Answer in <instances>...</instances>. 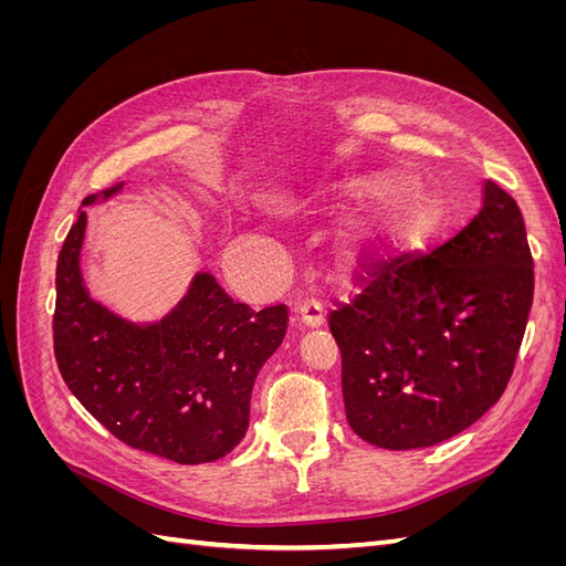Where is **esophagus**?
Returning a JSON list of instances; mask_svg holds the SVG:
<instances>
[{"label": "esophagus", "instance_id": "obj_1", "mask_svg": "<svg viewBox=\"0 0 566 566\" xmlns=\"http://www.w3.org/2000/svg\"><path fill=\"white\" fill-rule=\"evenodd\" d=\"M295 314L300 316V321L306 325V328H318L325 321L323 314V304L318 300H304L295 306Z\"/></svg>", "mask_w": 566, "mask_h": 566}]
</instances>
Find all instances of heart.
Here are the masks:
<instances>
[{"label":"heart","mask_w":566,"mask_h":566,"mask_svg":"<svg viewBox=\"0 0 566 566\" xmlns=\"http://www.w3.org/2000/svg\"><path fill=\"white\" fill-rule=\"evenodd\" d=\"M391 188L387 179L378 177H361L349 181L347 191L356 198H373V196H382ZM427 229H430V217H427L424 208L420 205H410V208L387 217L382 224H378L370 233V243L375 250H389L394 245L410 243L420 238Z\"/></svg>","instance_id":"obj_1"}]
</instances>
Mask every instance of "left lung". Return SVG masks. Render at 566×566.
Listing matches in <instances>:
<instances>
[{
  "mask_svg": "<svg viewBox=\"0 0 566 566\" xmlns=\"http://www.w3.org/2000/svg\"><path fill=\"white\" fill-rule=\"evenodd\" d=\"M534 302L517 202L486 179L482 210L430 254H401L331 312L352 430L373 447H434L501 399Z\"/></svg>",
  "mask_w": 566,
  "mask_h": 566,
  "instance_id": "1",
  "label": "left lung"
}]
</instances>
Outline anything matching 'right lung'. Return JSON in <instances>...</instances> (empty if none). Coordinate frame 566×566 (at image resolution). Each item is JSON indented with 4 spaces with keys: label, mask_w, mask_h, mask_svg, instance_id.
Returning a JSON list of instances; mask_svg holds the SVG:
<instances>
[{
    "label": "right lung",
    "mask_w": 566,
    "mask_h": 566,
    "mask_svg": "<svg viewBox=\"0 0 566 566\" xmlns=\"http://www.w3.org/2000/svg\"><path fill=\"white\" fill-rule=\"evenodd\" d=\"M123 181L82 205L123 191ZM87 212L56 264L54 354L77 401L127 447L198 465L231 453L248 432L256 373L281 347L287 306L233 302L200 271L172 312L134 323L96 302L82 279Z\"/></svg>",
    "instance_id": "right-lung-1"
}]
</instances>
